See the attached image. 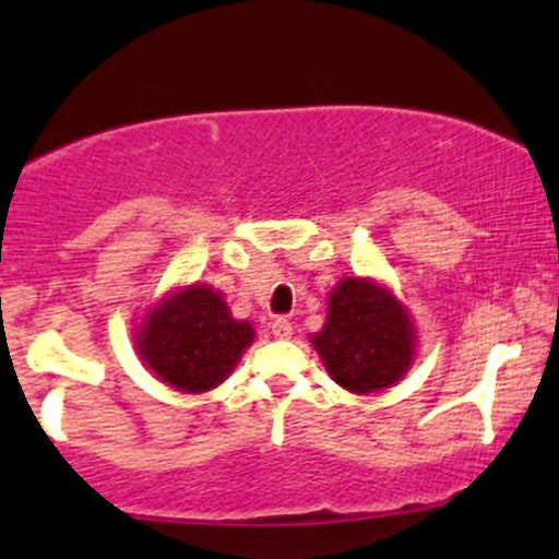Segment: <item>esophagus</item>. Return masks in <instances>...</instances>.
I'll use <instances>...</instances> for the list:
<instances>
[{
  "mask_svg": "<svg viewBox=\"0 0 559 559\" xmlns=\"http://www.w3.org/2000/svg\"><path fill=\"white\" fill-rule=\"evenodd\" d=\"M272 334L277 340H290L293 337V324L287 319H274L272 321Z\"/></svg>",
  "mask_w": 559,
  "mask_h": 559,
  "instance_id": "esophagus-1",
  "label": "esophagus"
}]
</instances>
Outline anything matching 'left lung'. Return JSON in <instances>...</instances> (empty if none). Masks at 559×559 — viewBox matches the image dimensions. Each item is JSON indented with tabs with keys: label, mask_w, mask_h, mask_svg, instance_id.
<instances>
[{
	"label": "left lung",
	"mask_w": 559,
	"mask_h": 559,
	"mask_svg": "<svg viewBox=\"0 0 559 559\" xmlns=\"http://www.w3.org/2000/svg\"><path fill=\"white\" fill-rule=\"evenodd\" d=\"M321 364L343 390L371 395L397 384L418 356L403 300L371 277H343L326 298V321L311 334Z\"/></svg>",
	"instance_id": "obj_1"
}]
</instances>
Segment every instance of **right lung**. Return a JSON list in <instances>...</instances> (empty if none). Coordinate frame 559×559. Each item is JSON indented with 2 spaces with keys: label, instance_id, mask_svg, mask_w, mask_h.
<instances>
[{
  "label": "right lung",
  "instance_id": "add662e5",
  "mask_svg": "<svg viewBox=\"0 0 559 559\" xmlns=\"http://www.w3.org/2000/svg\"><path fill=\"white\" fill-rule=\"evenodd\" d=\"M135 350L159 382L186 395L219 386L253 345L251 321L235 319L225 295L203 282L177 285L146 308Z\"/></svg>",
  "mask_w": 559,
  "mask_h": 559
}]
</instances>
